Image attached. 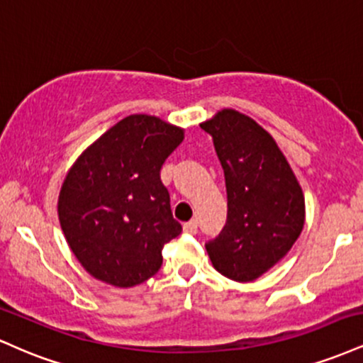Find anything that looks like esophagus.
Returning a JSON list of instances; mask_svg holds the SVG:
<instances>
[{
  "label": "esophagus",
  "mask_w": 363,
  "mask_h": 363,
  "mask_svg": "<svg viewBox=\"0 0 363 363\" xmlns=\"http://www.w3.org/2000/svg\"><path fill=\"white\" fill-rule=\"evenodd\" d=\"M184 232L186 234H196V232H198V222H196V220H191V222H186L184 223Z\"/></svg>",
  "instance_id": "esophagus-1"
}]
</instances>
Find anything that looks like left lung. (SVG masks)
<instances>
[{
	"label": "left lung",
	"instance_id": "8db88e82",
	"mask_svg": "<svg viewBox=\"0 0 363 363\" xmlns=\"http://www.w3.org/2000/svg\"><path fill=\"white\" fill-rule=\"evenodd\" d=\"M213 138L227 186V223L206 244L211 264L234 281H252L286 256L306 222V199L277 141L234 109L199 124Z\"/></svg>",
	"mask_w": 363,
	"mask_h": 363
}]
</instances>
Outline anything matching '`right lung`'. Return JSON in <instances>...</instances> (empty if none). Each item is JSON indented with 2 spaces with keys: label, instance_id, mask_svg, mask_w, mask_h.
I'll list each match as a JSON object with an SVG mask.
<instances>
[{
  "label": "right lung",
  "instance_id": "obj_1",
  "mask_svg": "<svg viewBox=\"0 0 363 363\" xmlns=\"http://www.w3.org/2000/svg\"><path fill=\"white\" fill-rule=\"evenodd\" d=\"M182 140V128L157 116L131 114L68 170L57 216L74 257L94 278L129 289L160 269L162 249L182 232L160 169Z\"/></svg>",
  "mask_w": 363,
  "mask_h": 363
}]
</instances>
